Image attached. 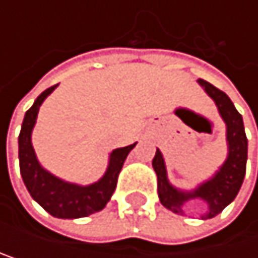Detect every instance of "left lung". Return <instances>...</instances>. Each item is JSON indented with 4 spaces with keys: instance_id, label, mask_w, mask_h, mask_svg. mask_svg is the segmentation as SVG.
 <instances>
[{
    "instance_id": "1",
    "label": "left lung",
    "mask_w": 258,
    "mask_h": 258,
    "mask_svg": "<svg viewBox=\"0 0 258 258\" xmlns=\"http://www.w3.org/2000/svg\"><path fill=\"white\" fill-rule=\"evenodd\" d=\"M202 87L208 95L215 101L218 112L226 123V140L229 154L225 164L220 167L214 178L200 184L192 192H181L169 184L166 177V167L161 152L157 149L152 160L154 171L157 174V190L160 202L164 208L171 209L175 214H184L183 205L190 199H202L208 203L209 211L202 215V218H212L220 214L238 194L241 187L244 174H246V160H248V138L244 134L243 118L238 110L234 107L229 97L205 80H199Z\"/></svg>"
}]
</instances>
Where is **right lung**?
Here are the masks:
<instances>
[{"label":"right lung","instance_id":"obj_1","mask_svg":"<svg viewBox=\"0 0 258 258\" xmlns=\"http://www.w3.org/2000/svg\"><path fill=\"white\" fill-rule=\"evenodd\" d=\"M58 84L46 89V91L38 97L33 106L26 112L24 121L21 126V132L18 137V157H20V171L23 181L29 190L32 199L41 205L50 215L56 218H80L87 217L94 212L101 211L106 203L110 200L115 187H117L118 174L123 167V163L127 154L134 149V145L115 149L110 154L107 171L103 178L94 184L78 186L72 183H66L47 171H44L36 160V155L32 148V129L36 121V115L40 110L41 103L46 97L53 91Z\"/></svg>","mask_w":258,"mask_h":258}]
</instances>
